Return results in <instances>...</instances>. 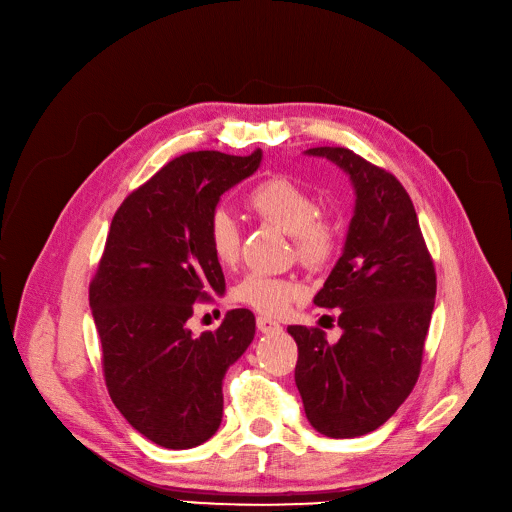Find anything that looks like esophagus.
I'll return each instance as SVG.
<instances>
[{"instance_id":"1","label":"esophagus","mask_w":512,"mask_h":512,"mask_svg":"<svg viewBox=\"0 0 512 512\" xmlns=\"http://www.w3.org/2000/svg\"><path fill=\"white\" fill-rule=\"evenodd\" d=\"M257 328H259L261 334H278V332H282V326L278 324V321L265 317V315L257 317Z\"/></svg>"}]
</instances>
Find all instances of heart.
I'll return each mask as SVG.
<instances>
[{
	"label": "heart",
	"mask_w": 512,
	"mask_h": 512,
	"mask_svg": "<svg viewBox=\"0 0 512 512\" xmlns=\"http://www.w3.org/2000/svg\"><path fill=\"white\" fill-rule=\"evenodd\" d=\"M245 207L257 220L288 232L292 253L311 272H321L334 261L340 249V226L319 211L311 191L286 176H272L255 184L245 197ZM207 245L215 261L230 267L240 257V230L232 215L215 209L207 224ZM232 299L263 315H282L303 299V286L292 278L247 274Z\"/></svg>",
	"instance_id": "heart-1"
}]
</instances>
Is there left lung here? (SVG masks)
Instances as JSON below:
<instances>
[{
	"label": "left lung",
	"instance_id": "left-lung-1",
	"mask_svg": "<svg viewBox=\"0 0 512 512\" xmlns=\"http://www.w3.org/2000/svg\"><path fill=\"white\" fill-rule=\"evenodd\" d=\"M351 176L355 215L344 253L315 305L336 309L342 336L288 326L299 346L294 382L309 423L357 438L386 423L417 384L436 301V267L409 193L394 174L346 147H313Z\"/></svg>",
	"mask_w": 512,
	"mask_h": 512
}]
</instances>
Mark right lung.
Listing matches in <instances>:
<instances>
[{"label": "right lung", "instance_id": "add662e5", "mask_svg": "<svg viewBox=\"0 0 512 512\" xmlns=\"http://www.w3.org/2000/svg\"><path fill=\"white\" fill-rule=\"evenodd\" d=\"M261 164L251 155L184 153L122 201L89 284L107 392L157 446L186 450L222 423V380L255 336V315L232 309L218 330L193 336L197 303L224 294L207 245L220 197Z\"/></svg>", "mask_w": 512, "mask_h": 512}]
</instances>
